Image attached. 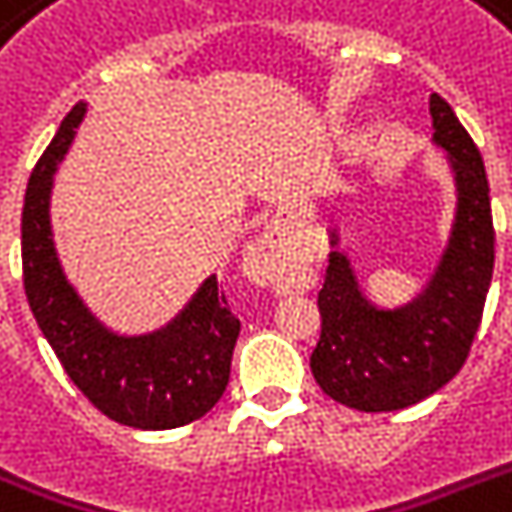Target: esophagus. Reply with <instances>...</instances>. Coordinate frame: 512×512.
Masks as SVG:
<instances>
[{
	"mask_svg": "<svg viewBox=\"0 0 512 512\" xmlns=\"http://www.w3.org/2000/svg\"><path fill=\"white\" fill-rule=\"evenodd\" d=\"M244 268H247L249 279L260 284V287H289V281H292V252H289V241L284 228H279V225L265 228L249 244L247 257H244Z\"/></svg>",
	"mask_w": 512,
	"mask_h": 512,
	"instance_id": "34e87169",
	"label": "esophagus"
}]
</instances>
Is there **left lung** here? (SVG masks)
<instances>
[{
	"mask_svg": "<svg viewBox=\"0 0 512 512\" xmlns=\"http://www.w3.org/2000/svg\"><path fill=\"white\" fill-rule=\"evenodd\" d=\"M433 146L454 180L446 247L417 295L377 305L364 295L350 257L329 225V268L319 292L321 337L311 372L337 404L358 412H396L441 390L460 372L481 324L494 268L489 180L476 143L452 106L430 95Z\"/></svg>",
	"mask_w": 512,
	"mask_h": 512,
	"instance_id": "1",
	"label": "left lung"
}]
</instances>
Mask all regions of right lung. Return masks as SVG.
Wrapping results in <instances>:
<instances>
[{"label":"right lung","mask_w":512,"mask_h":512,"mask_svg":"<svg viewBox=\"0 0 512 512\" xmlns=\"http://www.w3.org/2000/svg\"><path fill=\"white\" fill-rule=\"evenodd\" d=\"M87 103H76L36 162L23 199V287L42 335L76 388L106 414L138 430H170L199 420L220 401L231 377L239 319L207 276L164 327L124 335L92 313L68 281L55 247L50 201L55 172Z\"/></svg>","instance_id":"right-lung-1"}]
</instances>
